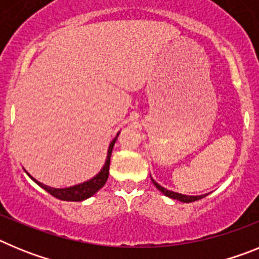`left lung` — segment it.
<instances>
[{"label":"left lung","mask_w":259,"mask_h":259,"mask_svg":"<svg viewBox=\"0 0 259 259\" xmlns=\"http://www.w3.org/2000/svg\"><path fill=\"white\" fill-rule=\"evenodd\" d=\"M152 178V176H150ZM153 184L157 187L158 191H161L162 193L164 194V196H167V197L170 198H174V200H178V201H182V202H193V201H197V200H201V198H203L206 194H202V196H187V194H182V193H178V192H172V191H168V189L163 188V187H161V185L158 184L155 180H153Z\"/></svg>","instance_id":"left-lung-1"}]
</instances>
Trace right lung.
Here are the masks:
<instances>
[{
	"mask_svg": "<svg viewBox=\"0 0 259 259\" xmlns=\"http://www.w3.org/2000/svg\"><path fill=\"white\" fill-rule=\"evenodd\" d=\"M119 135V134H118ZM118 135L114 139L109 145V149H107V157H106V162H105L104 167L101 168V171L97 174L96 176H93L92 179L87 180L84 183H80V184L72 185V187H68V188H53V187H49V185H45L42 183L37 182L35 178H32L31 175L28 176L31 178L36 184H38L42 189L50 193L52 196H54L56 198L62 201H84L87 198L92 197L93 194L97 193L100 189L102 188L106 183L107 178H109V167H110V157H111V152H113L114 144H115L116 139H118Z\"/></svg>",
	"mask_w": 259,
	"mask_h": 259,
	"instance_id": "obj_1",
	"label": "right lung"
}]
</instances>
